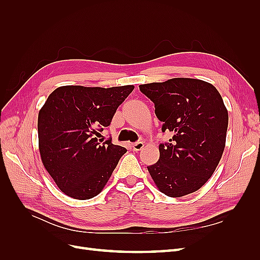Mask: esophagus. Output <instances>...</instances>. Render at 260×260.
I'll return each mask as SVG.
<instances>
[{"label": "esophagus", "mask_w": 260, "mask_h": 260, "mask_svg": "<svg viewBox=\"0 0 260 260\" xmlns=\"http://www.w3.org/2000/svg\"><path fill=\"white\" fill-rule=\"evenodd\" d=\"M144 147V144H143V142H137V143H135V144H132V148H133V151H136V152H138V151H141V149H142Z\"/></svg>", "instance_id": "esophagus-1"}]
</instances>
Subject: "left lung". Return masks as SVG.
<instances>
[{
	"instance_id": "8db88e82",
	"label": "left lung",
	"mask_w": 260,
	"mask_h": 260,
	"mask_svg": "<svg viewBox=\"0 0 260 260\" xmlns=\"http://www.w3.org/2000/svg\"><path fill=\"white\" fill-rule=\"evenodd\" d=\"M140 91L155 104V114L171 132L159 145V159L148 166L157 188L170 198L196 192L214 174L225 146L228 109L209 82L172 78L141 84Z\"/></svg>"
}]
</instances>
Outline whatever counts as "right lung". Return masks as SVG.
Instances as JSON below:
<instances>
[{
  "label": "right lung",
  "instance_id": "obj_1",
  "mask_svg": "<svg viewBox=\"0 0 260 260\" xmlns=\"http://www.w3.org/2000/svg\"><path fill=\"white\" fill-rule=\"evenodd\" d=\"M133 89L64 85L45 101L38 116L39 151L62 193L89 200L103 190L127 149L96 137Z\"/></svg>",
  "mask_w": 260,
  "mask_h": 260
}]
</instances>
